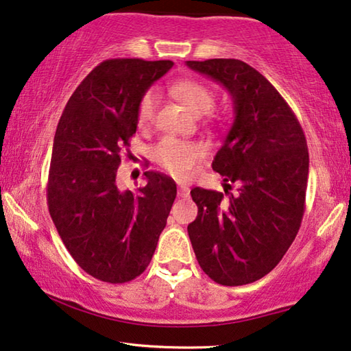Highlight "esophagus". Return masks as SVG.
<instances>
[{"label": "esophagus", "mask_w": 351, "mask_h": 351, "mask_svg": "<svg viewBox=\"0 0 351 351\" xmlns=\"http://www.w3.org/2000/svg\"><path fill=\"white\" fill-rule=\"evenodd\" d=\"M189 192H191V189H189L187 184H178V197L186 198L189 197Z\"/></svg>", "instance_id": "1"}]
</instances>
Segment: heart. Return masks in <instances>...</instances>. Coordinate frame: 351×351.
Here are the masks:
<instances>
[{
    "label": "heart",
    "mask_w": 351,
    "mask_h": 351,
    "mask_svg": "<svg viewBox=\"0 0 351 351\" xmlns=\"http://www.w3.org/2000/svg\"><path fill=\"white\" fill-rule=\"evenodd\" d=\"M173 95L191 109L193 114H208L215 104V95L210 88L197 80H180L171 86ZM156 108V92L147 90L137 104V125L145 130L152 125ZM206 147L198 142L178 141L173 137H164L153 148V158L164 170L176 178H186L198 160L206 156Z\"/></svg>",
    "instance_id": "obj_1"
}]
</instances>
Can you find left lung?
I'll return each mask as SVG.
<instances>
[{
	"label": "left lung",
	"mask_w": 351,
	"mask_h": 351,
	"mask_svg": "<svg viewBox=\"0 0 351 351\" xmlns=\"http://www.w3.org/2000/svg\"><path fill=\"white\" fill-rule=\"evenodd\" d=\"M187 66L220 82L234 99V123L213 169L237 184L236 193L231 184L225 193L192 189L198 215L189 237L210 280L250 285L275 269L302 225L309 173L304 132L280 92L248 64L208 59Z\"/></svg>",
	"instance_id": "left-lung-1"
}]
</instances>
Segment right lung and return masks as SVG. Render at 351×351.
Returning a JSON list of instances; mask_svg holds the SVG:
<instances>
[{
    "label": "right lung",
    "instance_id": "obj_1",
    "mask_svg": "<svg viewBox=\"0 0 351 351\" xmlns=\"http://www.w3.org/2000/svg\"><path fill=\"white\" fill-rule=\"evenodd\" d=\"M171 66V60H104L76 87L54 134L49 215L76 264L110 285L145 271L176 197L175 181L159 171H145L147 184L137 192L115 182L137 130L138 99Z\"/></svg>",
    "mask_w": 351,
    "mask_h": 351
}]
</instances>
